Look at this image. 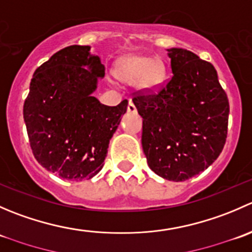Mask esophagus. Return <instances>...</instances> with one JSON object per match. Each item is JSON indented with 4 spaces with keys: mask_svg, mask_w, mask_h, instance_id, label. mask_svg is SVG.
Masks as SVG:
<instances>
[{
    "mask_svg": "<svg viewBox=\"0 0 252 252\" xmlns=\"http://www.w3.org/2000/svg\"><path fill=\"white\" fill-rule=\"evenodd\" d=\"M128 112H130V113H135L136 112V107L135 105L133 103V101H129V105H128Z\"/></svg>",
    "mask_w": 252,
    "mask_h": 252,
    "instance_id": "esophagus-1",
    "label": "esophagus"
}]
</instances>
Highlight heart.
Returning <instances> with one entry per match:
<instances>
[{
	"label": "heart",
	"mask_w": 252,
	"mask_h": 252,
	"mask_svg": "<svg viewBox=\"0 0 252 252\" xmlns=\"http://www.w3.org/2000/svg\"><path fill=\"white\" fill-rule=\"evenodd\" d=\"M119 83L134 85L141 93H157L166 81V68L154 56L129 55L121 58L113 69Z\"/></svg>",
	"instance_id": "b5f03b06"
}]
</instances>
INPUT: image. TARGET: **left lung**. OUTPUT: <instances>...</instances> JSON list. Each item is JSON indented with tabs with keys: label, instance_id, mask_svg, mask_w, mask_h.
<instances>
[{
	"label": "left lung",
	"instance_id": "obj_1",
	"mask_svg": "<svg viewBox=\"0 0 252 252\" xmlns=\"http://www.w3.org/2000/svg\"><path fill=\"white\" fill-rule=\"evenodd\" d=\"M173 77L156 95L133 98L142 117L141 144L147 164L173 182L190 179L217 159L225 144L227 94L210 62L191 51L172 47Z\"/></svg>",
	"mask_w": 252,
	"mask_h": 252
}]
</instances>
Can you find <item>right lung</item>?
I'll return each mask as SVG.
<instances>
[{
    "mask_svg": "<svg viewBox=\"0 0 252 252\" xmlns=\"http://www.w3.org/2000/svg\"><path fill=\"white\" fill-rule=\"evenodd\" d=\"M90 46L56 52L35 70L24 103V122L36 161L67 180L91 179L102 169L110 140L128 101L110 107L93 95L105 77Z\"/></svg>",
    "mask_w": 252,
    "mask_h": 252,
    "instance_id": "right-lung-1",
    "label": "right lung"
}]
</instances>
